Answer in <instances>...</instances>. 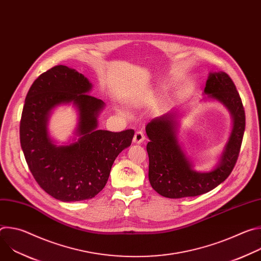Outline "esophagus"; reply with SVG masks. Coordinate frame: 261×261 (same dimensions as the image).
Masks as SVG:
<instances>
[{
  "label": "esophagus",
  "instance_id": "esophagus-1",
  "mask_svg": "<svg viewBox=\"0 0 261 261\" xmlns=\"http://www.w3.org/2000/svg\"><path fill=\"white\" fill-rule=\"evenodd\" d=\"M144 139H145V136H144L143 131L138 130V131L135 132L134 137H133V142H134V143H138V144H139V143H141Z\"/></svg>",
  "mask_w": 261,
  "mask_h": 261
}]
</instances>
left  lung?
I'll use <instances>...</instances> for the list:
<instances>
[{
  "mask_svg": "<svg viewBox=\"0 0 261 261\" xmlns=\"http://www.w3.org/2000/svg\"><path fill=\"white\" fill-rule=\"evenodd\" d=\"M210 98L224 104L233 118V129L219 165L210 172H197L182 153L176 135L175 114L153 119L145 131L150 141L148 179L153 189L167 198L204 194L224 181L238 161L246 126L245 109L234 83L225 72L210 73L204 88Z\"/></svg>",
  "mask_w": 261,
  "mask_h": 261,
  "instance_id": "left-lung-1",
  "label": "left lung"
}]
</instances>
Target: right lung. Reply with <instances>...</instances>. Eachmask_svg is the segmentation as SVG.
Returning a JSON list of instances; mask_svg holds the SVG:
<instances>
[{"instance_id": "1", "label": "right lung", "mask_w": 261, "mask_h": 261, "mask_svg": "<svg viewBox=\"0 0 261 261\" xmlns=\"http://www.w3.org/2000/svg\"><path fill=\"white\" fill-rule=\"evenodd\" d=\"M91 88L83 74L58 65L38 76L24 100L19 137L29 169L47 194L65 202L95 197L106 185L116 158L134 136L132 129L97 130L104 102L88 94ZM69 101L80 111L81 138L57 147L47 133V116L55 106Z\"/></svg>"}]
</instances>
